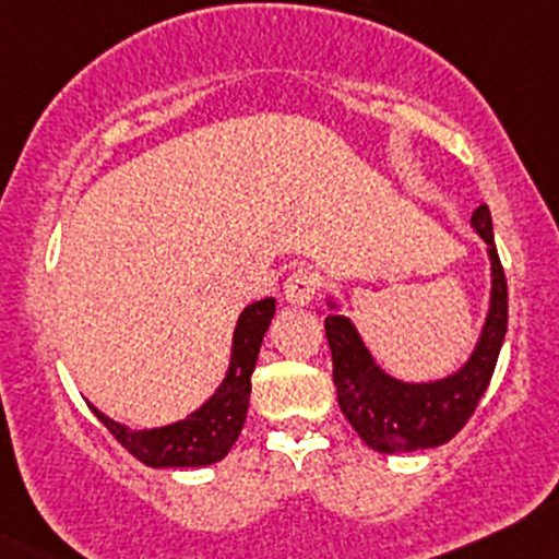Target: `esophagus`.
<instances>
[{
  "instance_id": "34e87169",
  "label": "esophagus",
  "mask_w": 559,
  "mask_h": 559,
  "mask_svg": "<svg viewBox=\"0 0 559 559\" xmlns=\"http://www.w3.org/2000/svg\"><path fill=\"white\" fill-rule=\"evenodd\" d=\"M316 292H318V275L312 273L310 267H297L284 284L286 302L294 305V308H305V305H310L312 297H316Z\"/></svg>"
}]
</instances>
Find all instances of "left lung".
I'll return each instance as SVG.
<instances>
[{
    "label": "left lung",
    "mask_w": 559,
    "mask_h": 559,
    "mask_svg": "<svg viewBox=\"0 0 559 559\" xmlns=\"http://www.w3.org/2000/svg\"><path fill=\"white\" fill-rule=\"evenodd\" d=\"M472 228L488 243L490 308L469 360L438 382H401L371 358L358 329L345 316L326 318L336 401L366 445L379 453H406L449 443L475 414L493 377L507 334V278L493 241L486 204L472 214ZM329 308H336L329 302Z\"/></svg>",
    "instance_id": "8db88e82"
}]
</instances>
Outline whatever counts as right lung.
<instances>
[{"label": "right lung", "mask_w": 559, "mask_h": 559, "mask_svg": "<svg viewBox=\"0 0 559 559\" xmlns=\"http://www.w3.org/2000/svg\"><path fill=\"white\" fill-rule=\"evenodd\" d=\"M275 316V299H260L243 308L233 331L230 366L217 392L195 408L193 414L167 427L130 429L119 421L108 419L95 406L97 419L108 427V432L132 453L145 467H206L228 456L233 443L241 435L247 421L249 395H251V371L257 366L262 336Z\"/></svg>", "instance_id": "right-lung-1"}]
</instances>
